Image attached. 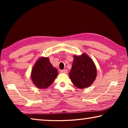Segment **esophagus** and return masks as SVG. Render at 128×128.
<instances>
[{
	"label": "esophagus",
	"mask_w": 128,
	"mask_h": 128,
	"mask_svg": "<svg viewBox=\"0 0 128 128\" xmlns=\"http://www.w3.org/2000/svg\"><path fill=\"white\" fill-rule=\"evenodd\" d=\"M61 73H68V70H67V69H64V70H61Z\"/></svg>",
	"instance_id": "obj_1"
}]
</instances>
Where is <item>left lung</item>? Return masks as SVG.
<instances>
[{
  "label": "left lung",
  "mask_w": 128,
  "mask_h": 128,
  "mask_svg": "<svg viewBox=\"0 0 128 128\" xmlns=\"http://www.w3.org/2000/svg\"><path fill=\"white\" fill-rule=\"evenodd\" d=\"M96 69L90 58L83 54L81 56H74L69 77L73 85L79 88H88L95 81Z\"/></svg>",
  "instance_id": "obj_1"
}]
</instances>
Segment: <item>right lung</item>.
Returning <instances> with one entry per match:
<instances>
[{
    "mask_svg": "<svg viewBox=\"0 0 128 128\" xmlns=\"http://www.w3.org/2000/svg\"><path fill=\"white\" fill-rule=\"evenodd\" d=\"M58 74V70L52 66L47 58H40L32 69L31 78L36 87L42 89L49 87Z\"/></svg>",
    "mask_w": 128,
    "mask_h": 128,
    "instance_id": "1",
    "label": "right lung"
}]
</instances>
